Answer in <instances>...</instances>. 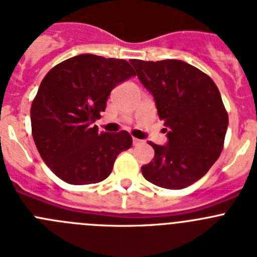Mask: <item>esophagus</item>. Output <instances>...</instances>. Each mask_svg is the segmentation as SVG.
<instances>
[{
  "instance_id": "1",
  "label": "esophagus",
  "mask_w": 257,
  "mask_h": 257,
  "mask_svg": "<svg viewBox=\"0 0 257 257\" xmlns=\"http://www.w3.org/2000/svg\"><path fill=\"white\" fill-rule=\"evenodd\" d=\"M142 143H143V140H140V139H136V138H134L133 139L134 145H139V144H142Z\"/></svg>"
}]
</instances>
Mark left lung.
I'll return each mask as SVG.
<instances>
[{
  "label": "left lung",
  "instance_id": "8db88e82",
  "mask_svg": "<svg viewBox=\"0 0 257 257\" xmlns=\"http://www.w3.org/2000/svg\"><path fill=\"white\" fill-rule=\"evenodd\" d=\"M138 78L153 95L167 144L157 145L154 158L142 166L143 176L157 187L183 189L205 176L224 147L228 113L219 88L185 61L131 60Z\"/></svg>",
  "mask_w": 257,
  "mask_h": 257
}]
</instances>
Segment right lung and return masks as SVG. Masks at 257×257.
Listing matches in <instances>:
<instances>
[{
    "label": "right lung",
    "instance_id": "add662e5",
    "mask_svg": "<svg viewBox=\"0 0 257 257\" xmlns=\"http://www.w3.org/2000/svg\"><path fill=\"white\" fill-rule=\"evenodd\" d=\"M135 76L123 59L82 54L45 76L31 106L32 135L44 162L73 185L100 183L117 156L133 145L127 131L99 133L92 126L113 88Z\"/></svg>",
    "mask_w": 257,
    "mask_h": 257
}]
</instances>
